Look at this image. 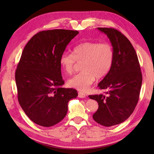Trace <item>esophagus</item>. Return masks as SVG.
Returning a JSON list of instances; mask_svg holds the SVG:
<instances>
[{"mask_svg": "<svg viewBox=\"0 0 154 154\" xmlns=\"http://www.w3.org/2000/svg\"><path fill=\"white\" fill-rule=\"evenodd\" d=\"M78 97H79V98H85V97H86V94L84 93L79 92L78 93Z\"/></svg>", "mask_w": 154, "mask_h": 154, "instance_id": "esophagus-1", "label": "esophagus"}]
</instances>
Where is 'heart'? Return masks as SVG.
<instances>
[{"mask_svg":"<svg viewBox=\"0 0 154 154\" xmlns=\"http://www.w3.org/2000/svg\"><path fill=\"white\" fill-rule=\"evenodd\" d=\"M73 54L64 52L60 58L61 67L67 74L73 73L77 63L81 71L68 81L69 86L86 91L97 79H102L109 73L114 60V49L109 42L87 41L76 45Z\"/></svg>","mask_w":154,"mask_h":154,"instance_id":"1","label":"heart"}]
</instances>
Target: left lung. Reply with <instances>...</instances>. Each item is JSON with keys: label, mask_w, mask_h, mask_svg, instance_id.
Listing matches in <instances>:
<instances>
[{"label": "left lung", "mask_w": 154, "mask_h": 154, "mask_svg": "<svg viewBox=\"0 0 154 154\" xmlns=\"http://www.w3.org/2000/svg\"><path fill=\"white\" fill-rule=\"evenodd\" d=\"M105 34L112 44L115 56L112 67L98 85L106 94L89 95L97 101L99 109L94 120L104 126L123 122L134 112L138 102L142 75L138 58L128 39L112 28H97Z\"/></svg>", "instance_id": "obj_1"}]
</instances>
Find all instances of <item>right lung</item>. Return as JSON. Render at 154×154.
Returning <instances> with one entry per match:
<instances>
[{"label": "right lung", "mask_w": 154, "mask_h": 154, "mask_svg": "<svg viewBox=\"0 0 154 154\" xmlns=\"http://www.w3.org/2000/svg\"><path fill=\"white\" fill-rule=\"evenodd\" d=\"M77 30L38 32L24 48L15 72L20 105L32 122L50 127L64 119L67 104L78 96L77 90L61 86L60 58Z\"/></svg>", "instance_id": "right-lung-1"}]
</instances>
